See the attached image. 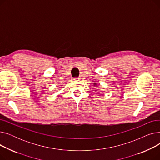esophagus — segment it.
<instances>
[{
    "mask_svg": "<svg viewBox=\"0 0 160 160\" xmlns=\"http://www.w3.org/2000/svg\"><path fill=\"white\" fill-rule=\"evenodd\" d=\"M79 79L80 78H73V80H74V81H78Z\"/></svg>",
    "mask_w": 160,
    "mask_h": 160,
    "instance_id": "1",
    "label": "esophagus"
}]
</instances>
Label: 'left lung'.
<instances>
[{
    "instance_id": "1",
    "label": "left lung",
    "mask_w": 160,
    "mask_h": 160,
    "mask_svg": "<svg viewBox=\"0 0 160 160\" xmlns=\"http://www.w3.org/2000/svg\"><path fill=\"white\" fill-rule=\"evenodd\" d=\"M93 86H97V83H93Z\"/></svg>"
}]
</instances>
